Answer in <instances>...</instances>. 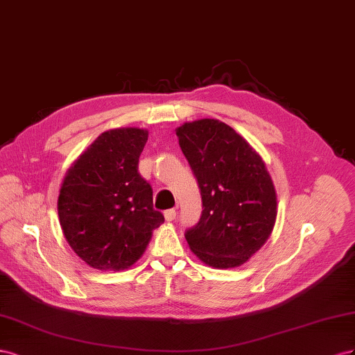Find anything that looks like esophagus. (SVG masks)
<instances>
[{
	"label": "esophagus",
	"instance_id": "34e87169",
	"mask_svg": "<svg viewBox=\"0 0 355 355\" xmlns=\"http://www.w3.org/2000/svg\"><path fill=\"white\" fill-rule=\"evenodd\" d=\"M175 217H177V211H175L174 208H171V209H166V211H165V218H166V221L175 220Z\"/></svg>",
	"mask_w": 355,
	"mask_h": 355
}]
</instances>
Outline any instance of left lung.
Masks as SVG:
<instances>
[{"label":"left lung","instance_id":"1","mask_svg":"<svg viewBox=\"0 0 355 355\" xmlns=\"http://www.w3.org/2000/svg\"><path fill=\"white\" fill-rule=\"evenodd\" d=\"M175 132L202 196V216L184 235L190 250L217 269L244 265L277 220V191L265 162L216 119L189 121Z\"/></svg>","mask_w":355,"mask_h":355}]
</instances>
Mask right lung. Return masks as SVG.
Here are the masks:
<instances>
[{"label":"right lung","instance_id":"add662e5","mask_svg":"<svg viewBox=\"0 0 355 355\" xmlns=\"http://www.w3.org/2000/svg\"><path fill=\"white\" fill-rule=\"evenodd\" d=\"M146 129L101 134L71 166L58 198L59 223L76 254L90 268L121 270L143 256L165 221L153 190L139 175Z\"/></svg>","mask_w":355,"mask_h":355}]
</instances>
